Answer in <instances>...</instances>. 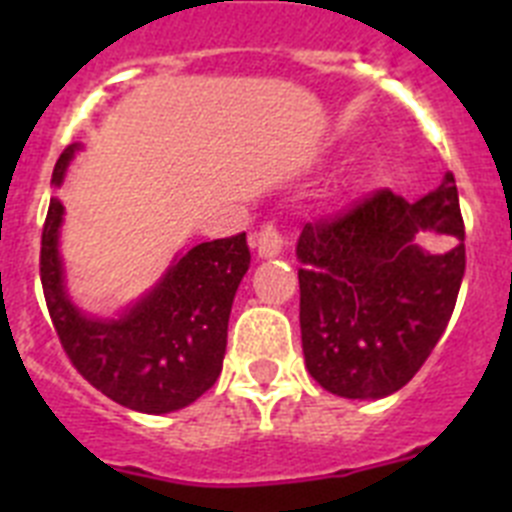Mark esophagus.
Returning a JSON list of instances; mask_svg holds the SVG:
<instances>
[{"label": "esophagus", "mask_w": 512, "mask_h": 512, "mask_svg": "<svg viewBox=\"0 0 512 512\" xmlns=\"http://www.w3.org/2000/svg\"><path fill=\"white\" fill-rule=\"evenodd\" d=\"M256 246H259L261 259H274V256H279L284 246V238L277 230V225H264L259 230V235H256Z\"/></svg>", "instance_id": "obj_1"}]
</instances>
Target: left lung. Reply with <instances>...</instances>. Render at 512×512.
I'll list each match as a JSON object with an SVG mask.
<instances>
[{"instance_id":"left-lung-1","label":"left lung","mask_w":512,"mask_h":512,"mask_svg":"<svg viewBox=\"0 0 512 512\" xmlns=\"http://www.w3.org/2000/svg\"><path fill=\"white\" fill-rule=\"evenodd\" d=\"M420 234L450 243L425 252ZM302 354L338 397L379 400L410 382L449 325L464 279V220L454 174L408 202L382 189L297 241Z\"/></svg>"}]
</instances>
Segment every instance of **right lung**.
Segmentation results:
<instances>
[{
	"instance_id": "right-lung-1",
	"label": "right lung",
	"mask_w": 512,
	"mask_h": 512,
	"mask_svg": "<svg viewBox=\"0 0 512 512\" xmlns=\"http://www.w3.org/2000/svg\"><path fill=\"white\" fill-rule=\"evenodd\" d=\"M81 143L53 169L61 187ZM63 202L53 197L43 225L40 282L63 351L79 374L125 408L164 415L192 405L220 377L233 297L251 264L246 233L176 253L166 274L138 302L112 318L71 302L61 259Z\"/></svg>"
}]
</instances>
